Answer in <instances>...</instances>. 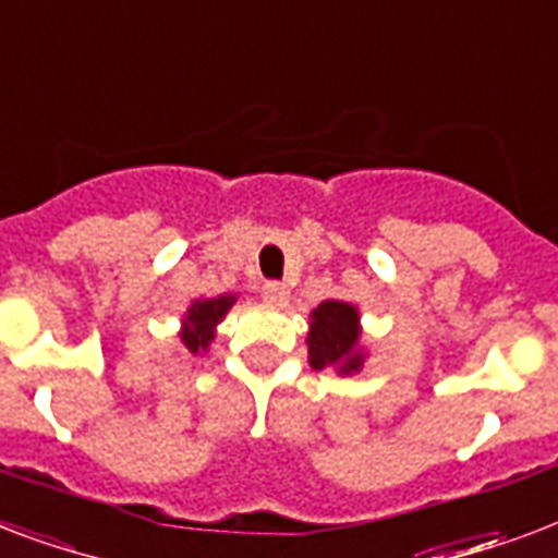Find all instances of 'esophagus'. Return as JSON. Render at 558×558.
Here are the masks:
<instances>
[{"label": "esophagus", "mask_w": 558, "mask_h": 558, "mask_svg": "<svg viewBox=\"0 0 558 558\" xmlns=\"http://www.w3.org/2000/svg\"><path fill=\"white\" fill-rule=\"evenodd\" d=\"M262 296H265L267 305H274V308H284V305H288V300H291V291H288V288L279 282H267L265 288H262Z\"/></svg>", "instance_id": "1"}]
</instances>
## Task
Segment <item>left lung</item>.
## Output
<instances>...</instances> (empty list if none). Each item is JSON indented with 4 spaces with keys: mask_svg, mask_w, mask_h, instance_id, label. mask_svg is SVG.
I'll return each instance as SVG.
<instances>
[{
    "mask_svg": "<svg viewBox=\"0 0 558 558\" xmlns=\"http://www.w3.org/2000/svg\"><path fill=\"white\" fill-rule=\"evenodd\" d=\"M308 364L314 369H335L338 375H355L364 369V328L361 311L352 302L326 300L311 311Z\"/></svg>",
    "mask_w": 558,
    "mask_h": 558,
    "instance_id": "obj_1",
    "label": "left lung"
}]
</instances>
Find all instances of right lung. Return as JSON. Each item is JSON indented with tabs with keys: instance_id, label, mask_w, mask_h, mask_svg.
Wrapping results in <instances>:
<instances>
[{
	"instance_id": "obj_1",
	"label": "right lung",
	"mask_w": 558,
	"mask_h": 558,
	"mask_svg": "<svg viewBox=\"0 0 558 558\" xmlns=\"http://www.w3.org/2000/svg\"><path fill=\"white\" fill-rule=\"evenodd\" d=\"M239 302V293H220L211 300H194L180 323V340L192 355H206L215 340V328Z\"/></svg>"
}]
</instances>
